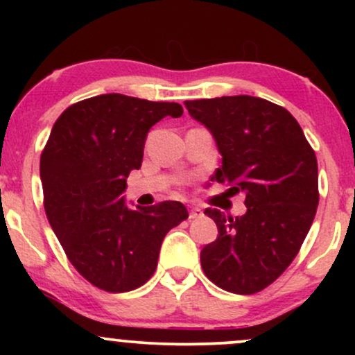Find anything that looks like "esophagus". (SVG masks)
Here are the masks:
<instances>
[{"label": "esophagus", "instance_id": "1", "mask_svg": "<svg viewBox=\"0 0 355 355\" xmlns=\"http://www.w3.org/2000/svg\"><path fill=\"white\" fill-rule=\"evenodd\" d=\"M189 217H190V220L202 217V210H200V209H197V207H190V210H189Z\"/></svg>", "mask_w": 355, "mask_h": 355}]
</instances>
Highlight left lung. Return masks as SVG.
<instances>
[{
	"label": "left lung",
	"instance_id": "left-lung-1",
	"mask_svg": "<svg viewBox=\"0 0 355 355\" xmlns=\"http://www.w3.org/2000/svg\"><path fill=\"white\" fill-rule=\"evenodd\" d=\"M222 155L211 180L245 193L247 211L205 209L218 237L202 248L205 275L223 291L250 295L284 274L299 254L319 205L317 158L284 107L248 95L185 101Z\"/></svg>",
	"mask_w": 355,
	"mask_h": 355
}]
</instances>
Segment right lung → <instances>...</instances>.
<instances>
[{
	"instance_id": "add662e5",
	"label": "right lung",
	"mask_w": 355,
	"mask_h": 355,
	"mask_svg": "<svg viewBox=\"0 0 355 355\" xmlns=\"http://www.w3.org/2000/svg\"><path fill=\"white\" fill-rule=\"evenodd\" d=\"M182 113L178 103L108 93L73 103L53 125L40 158L44 211L71 266L101 291L141 287L165 235L189 218L180 202L130 210L121 197L150 128Z\"/></svg>"
}]
</instances>
